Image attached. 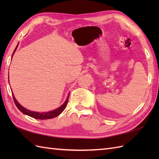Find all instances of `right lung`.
Wrapping results in <instances>:
<instances>
[{
  "label": "right lung",
  "instance_id": "1",
  "mask_svg": "<svg viewBox=\"0 0 159 159\" xmlns=\"http://www.w3.org/2000/svg\"><path fill=\"white\" fill-rule=\"evenodd\" d=\"M18 46V44H17L16 48L14 49V50L12 57V56L14 54V52H15V51L16 50ZM12 97H13V99H14V103H15V105H16L17 108L24 114L27 115H28V116H30L32 118L37 119H52V118H54L57 116H58V115L60 114H61L62 112H63V111L65 109L66 107L67 106V104H68V99H69V95H68V98H67V99H66V100L65 101V102L58 108H57V109L53 110V111H50L39 113V112H36V111H32L28 110V109H26L25 107H22V105L17 102V100L15 99V98H14V95L12 93Z\"/></svg>",
  "mask_w": 159,
  "mask_h": 159
}]
</instances>
